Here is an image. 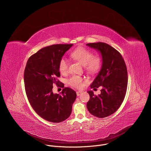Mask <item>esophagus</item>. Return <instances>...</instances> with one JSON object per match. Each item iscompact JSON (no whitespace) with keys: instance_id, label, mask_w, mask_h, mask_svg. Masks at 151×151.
<instances>
[{"instance_id":"obj_1","label":"esophagus","mask_w":151,"mask_h":151,"mask_svg":"<svg viewBox=\"0 0 151 151\" xmlns=\"http://www.w3.org/2000/svg\"><path fill=\"white\" fill-rule=\"evenodd\" d=\"M81 93H82V91H76V95H77L78 96H79L81 94Z\"/></svg>"}]
</instances>
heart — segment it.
Returning a JSON list of instances; mask_svg holds the SVG:
<instances>
[{"mask_svg": "<svg viewBox=\"0 0 151 151\" xmlns=\"http://www.w3.org/2000/svg\"><path fill=\"white\" fill-rule=\"evenodd\" d=\"M71 57L81 63L84 69L89 73H96L99 71L102 65V58L99 55H93V52L87 48L78 47L75 49L70 54ZM58 69L61 73L66 74L69 70V61L63 57L58 63ZM71 87L76 88H82L84 86L83 79L78 75L72 76L68 81Z\"/></svg>", "mask_w": 151, "mask_h": 151, "instance_id": "b5f03b06", "label": "heart"}]
</instances>
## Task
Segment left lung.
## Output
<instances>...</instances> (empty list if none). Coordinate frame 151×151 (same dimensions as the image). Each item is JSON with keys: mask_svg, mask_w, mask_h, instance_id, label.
<instances>
[{"mask_svg": "<svg viewBox=\"0 0 151 151\" xmlns=\"http://www.w3.org/2000/svg\"><path fill=\"white\" fill-rule=\"evenodd\" d=\"M87 45L100 51L103 61L100 71L90 85L94 89L101 86V93L97 96L93 91H87L90 94L87 109L93 115L105 118L115 113L124 100L128 83L127 66L121 54L106 43Z\"/></svg>", "mask_w": 151, "mask_h": 151, "instance_id": "obj_1", "label": "left lung"}]
</instances>
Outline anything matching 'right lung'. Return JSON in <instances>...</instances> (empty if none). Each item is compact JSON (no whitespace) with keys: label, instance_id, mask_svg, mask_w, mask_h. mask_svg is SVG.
Wrapping results in <instances>:
<instances>
[{"label":"right lung","instance_id":"right-lung-1","mask_svg":"<svg viewBox=\"0 0 151 151\" xmlns=\"http://www.w3.org/2000/svg\"><path fill=\"white\" fill-rule=\"evenodd\" d=\"M73 44H56L43 48L30 56L24 73L25 90L33 110L43 119L51 122H60L68 118L76 98V92L64 88L58 63ZM63 88L62 95L54 94L53 84Z\"/></svg>","mask_w":151,"mask_h":151}]
</instances>
